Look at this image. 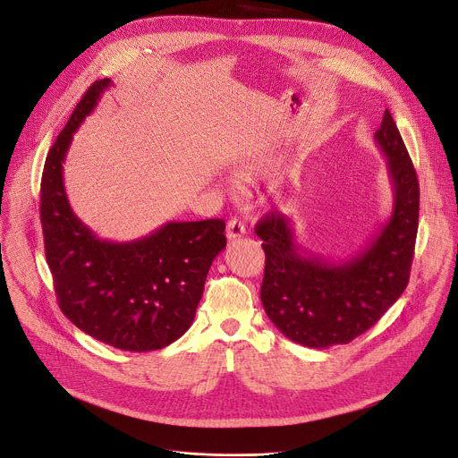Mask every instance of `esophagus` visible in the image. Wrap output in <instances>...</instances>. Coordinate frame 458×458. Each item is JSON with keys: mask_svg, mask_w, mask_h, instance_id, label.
I'll return each instance as SVG.
<instances>
[{"mask_svg": "<svg viewBox=\"0 0 458 458\" xmlns=\"http://www.w3.org/2000/svg\"><path fill=\"white\" fill-rule=\"evenodd\" d=\"M244 233H246V226L239 219L233 217V219L228 221V225H226V237L228 239H237V237H241Z\"/></svg>", "mask_w": 458, "mask_h": 458, "instance_id": "esophagus-1", "label": "esophagus"}]
</instances>
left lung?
I'll return each instance as SVG.
<instances>
[{
  "label": "left lung",
  "mask_w": 458,
  "mask_h": 458,
  "mask_svg": "<svg viewBox=\"0 0 458 458\" xmlns=\"http://www.w3.org/2000/svg\"><path fill=\"white\" fill-rule=\"evenodd\" d=\"M375 141L387 159L394 210L355 257L330 263L306 251L279 212L260 219L267 267L260 301L290 341L308 348L348 344L387 311L408 286L419 228V181L399 128L386 110Z\"/></svg>",
  "instance_id": "obj_1"
}]
</instances>
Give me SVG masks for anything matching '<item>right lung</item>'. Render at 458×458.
Wrapping results in <instances>:
<instances>
[{
	"instance_id": "obj_1",
	"label": "right lung",
	"mask_w": 458,
	"mask_h": 458,
	"mask_svg": "<svg viewBox=\"0 0 458 458\" xmlns=\"http://www.w3.org/2000/svg\"><path fill=\"white\" fill-rule=\"evenodd\" d=\"M110 85L108 78L90 85L47 156L39 195L45 255L59 308L81 332L124 352H154L191 326L208 270L226 246L225 221H174L112 242L78 219L63 163L72 134Z\"/></svg>"
}]
</instances>
